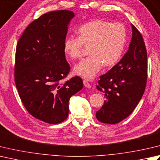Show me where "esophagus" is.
Listing matches in <instances>:
<instances>
[{"instance_id": "obj_1", "label": "esophagus", "mask_w": 160, "mask_h": 160, "mask_svg": "<svg viewBox=\"0 0 160 160\" xmlns=\"http://www.w3.org/2000/svg\"><path fill=\"white\" fill-rule=\"evenodd\" d=\"M83 84H84V86L87 87V88H91V84H89V82L87 80H83Z\"/></svg>"}]
</instances>
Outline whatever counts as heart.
I'll list each match as a JSON object with an SVG mask.
<instances>
[{
    "label": "heart",
    "instance_id": "1",
    "mask_svg": "<svg viewBox=\"0 0 160 160\" xmlns=\"http://www.w3.org/2000/svg\"><path fill=\"white\" fill-rule=\"evenodd\" d=\"M79 37L69 36L64 50L71 59L81 57L84 46L88 48V58L74 67V73L87 79L94 77L102 65L112 67L119 61L126 42V30L123 24L102 19L93 20L81 26Z\"/></svg>",
    "mask_w": 160,
    "mask_h": 160
}]
</instances>
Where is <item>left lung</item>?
Listing matches in <instances>:
<instances>
[{
	"label": "left lung",
	"mask_w": 160,
	"mask_h": 160,
	"mask_svg": "<svg viewBox=\"0 0 160 160\" xmlns=\"http://www.w3.org/2000/svg\"><path fill=\"white\" fill-rule=\"evenodd\" d=\"M129 49L119 62L100 77L96 88L105 101L96 117L104 123H119L134 111L144 93L148 77L147 52L142 34L131 24Z\"/></svg>",
	"instance_id": "1"
}]
</instances>
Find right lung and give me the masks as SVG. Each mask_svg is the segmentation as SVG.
Listing matches in <instances>:
<instances>
[{"instance_id":"add662e5","label":"right lung","mask_w":160,"mask_h":160,"mask_svg":"<svg viewBox=\"0 0 160 160\" xmlns=\"http://www.w3.org/2000/svg\"><path fill=\"white\" fill-rule=\"evenodd\" d=\"M74 16L69 10L47 12L28 25L17 45L14 80L18 95L32 117L48 123H62L68 117L70 98L83 87L79 76L60 83L71 68L64 45Z\"/></svg>"}]
</instances>
